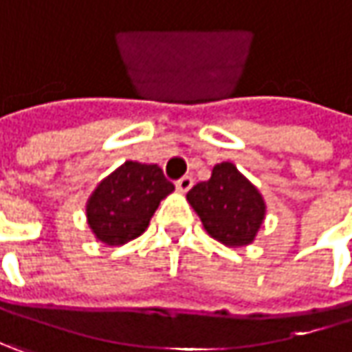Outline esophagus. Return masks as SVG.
Here are the masks:
<instances>
[{"label": "esophagus", "instance_id": "obj_1", "mask_svg": "<svg viewBox=\"0 0 352 352\" xmlns=\"http://www.w3.org/2000/svg\"><path fill=\"white\" fill-rule=\"evenodd\" d=\"M175 187L179 193H187V191L193 187V177H189V175L181 177V179L175 183Z\"/></svg>", "mask_w": 352, "mask_h": 352}]
</instances>
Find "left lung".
<instances>
[{"mask_svg": "<svg viewBox=\"0 0 352 352\" xmlns=\"http://www.w3.org/2000/svg\"><path fill=\"white\" fill-rule=\"evenodd\" d=\"M205 231L227 247H247L257 237L267 215L258 189L229 161L217 163L211 179L187 193Z\"/></svg>", "mask_w": 352, "mask_h": 352, "instance_id": "left-lung-1", "label": "left lung"}]
</instances>
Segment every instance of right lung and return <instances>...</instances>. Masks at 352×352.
<instances>
[{
  "mask_svg": "<svg viewBox=\"0 0 352 352\" xmlns=\"http://www.w3.org/2000/svg\"><path fill=\"white\" fill-rule=\"evenodd\" d=\"M173 191L159 165L125 161L87 199V225L97 241L125 245L149 227L159 203Z\"/></svg>",
  "mask_w": 352,
  "mask_h": 352,
  "instance_id": "add662e5",
  "label": "right lung"
}]
</instances>
